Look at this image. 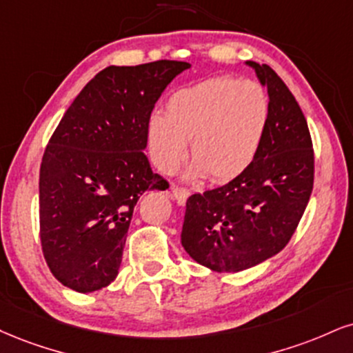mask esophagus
<instances>
[{
	"instance_id": "1",
	"label": "esophagus",
	"mask_w": 353,
	"mask_h": 353,
	"mask_svg": "<svg viewBox=\"0 0 353 353\" xmlns=\"http://www.w3.org/2000/svg\"><path fill=\"white\" fill-rule=\"evenodd\" d=\"M172 194L179 205H184L188 197L190 195V190L188 188H181V185H172Z\"/></svg>"
}]
</instances>
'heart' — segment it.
<instances>
[{"instance_id":"obj_1","label":"heart","mask_w":353,"mask_h":353,"mask_svg":"<svg viewBox=\"0 0 353 353\" xmlns=\"http://www.w3.org/2000/svg\"><path fill=\"white\" fill-rule=\"evenodd\" d=\"M270 118L265 88L253 80L220 75L179 88L165 114L148 123V144L156 165L172 172L188 158L192 174L227 182L243 174L260 151Z\"/></svg>"}]
</instances>
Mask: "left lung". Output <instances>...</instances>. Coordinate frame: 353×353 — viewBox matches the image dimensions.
Returning a JSON list of instances; mask_svg holds the SVG:
<instances>
[{
    "label": "left lung",
    "instance_id": "1",
    "mask_svg": "<svg viewBox=\"0 0 353 353\" xmlns=\"http://www.w3.org/2000/svg\"><path fill=\"white\" fill-rule=\"evenodd\" d=\"M268 88L270 118L256 158L222 188L185 203L181 241L195 261L235 273L279 253L298 228L314 185V150L294 95L266 63L246 62Z\"/></svg>",
    "mask_w": 353,
    "mask_h": 353
}]
</instances>
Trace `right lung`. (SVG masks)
Returning a JSON list of instances; mask_svg holds the SVG:
<instances>
[{"instance_id":"add662e5","label":"right lung","mask_w":353,"mask_h":353,"mask_svg":"<svg viewBox=\"0 0 353 353\" xmlns=\"http://www.w3.org/2000/svg\"><path fill=\"white\" fill-rule=\"evenodd\" d=\"M188 62L110 65L83 87L50 136L39 172L41 245L50 273L79 292L117 278L144 190H165L144 154L156 101Z\"/></svg>"}]
</instances>
